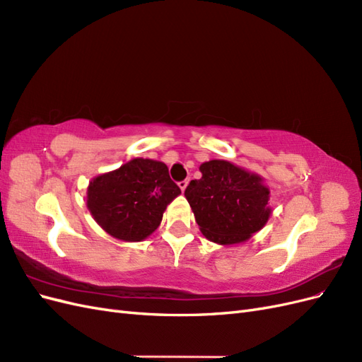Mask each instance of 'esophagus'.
Returning <instances> with one entry per match:
<instances>
[{"instance_id": "esophagus-1", "label": "esophagus", "mask_w": 362, "mask_h": 362, "mask_svg": "<svg viewBox=\"0 0 362 362\" xmlns=\"http://www.w3.org/2000/svg\"><path fill=\"white\" fill-rule=\"evenodd\" d=\"M178 185H180L181 192H184L185 189H187V185H189V180H184V181H181V182H178Z\"/></svg>"}]
</instances>
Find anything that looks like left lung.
<instances>
[{
	"label": "left lung",
	"instance_id": "1",
	"mask_svg": "<svg viewBox=\"0 0 362 362\" xmlns=\"http://www.w3.org/2000/svg\"><path fill=\"white\" fill-rule=\"evenodd\" d=\"M199 170L202 178L190 181L184 196L204 237L229 246L264 228L272 214L270 190L259 175L226 160L205 161Z\"/></svg>",
	"mask_w": 362,
	"mask_h": 362
}]
</instances>
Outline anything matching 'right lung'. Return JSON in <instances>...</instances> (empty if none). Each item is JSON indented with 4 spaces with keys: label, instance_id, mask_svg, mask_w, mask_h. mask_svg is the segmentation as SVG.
<instances>
[{
    "label": "right lung",
    "instance_id": "add662e5",
    "mask_svg": "<svg viewBox=\"0 0 362 362\" xmlns=\"http://www.w3.org/2000/svg\"><path fill=\"white\" fill-rule=\"evenodd\" d=\"M181 194L164 163L133 158L98 175L87 187V208L107 234L141 242L160 226L168 205Z\"/></svg>",
    "mask_w": 362,
    "mask_h": 362
}]
</instances>
